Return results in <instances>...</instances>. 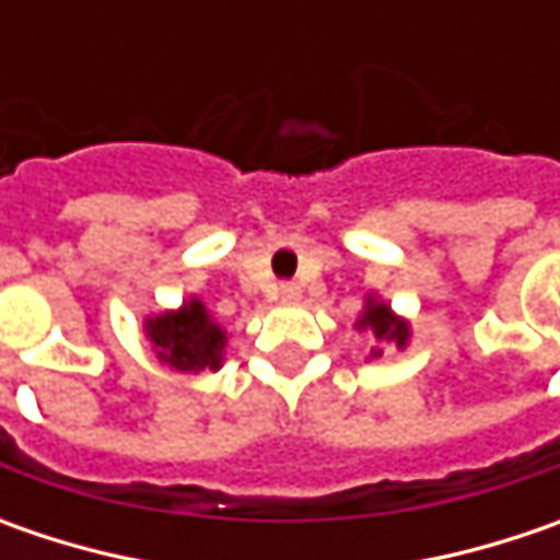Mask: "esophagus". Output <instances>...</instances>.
I'll return each mask as SVG.
<instances>
[{
	"instance_id": "1",
	"label": "esophagus",
	"mask_w": 560,
	"mask_h": 560,
	"mask_svg": "<svg viewBox=\"0 0 560 560\" xmlns=\"http://www.w3.org/2000/svg\"><path fill=\"white\" fill-rule=\"evenodd\" d=\"M277 295H280V302H295V299L302 295V290H299L295 283H280V290H277Z\"/></svg>"
}]
</instances>
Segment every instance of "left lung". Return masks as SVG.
<instances>
[{
	"mask_svg": "<svg viewBox=\"0 0 560 560\" xmlns=\"http://www.w3.org/2000/svg\"><path fill=\"white\" fill-rule=\"evenodd\" d=\"M355 330H371L376 342H393L396 349H405L411 339V324L405 317L393 312L389 302H383L380 295L368 292L361 317L355 320ZM371 355H383V349H371Z\"/></svg>",
	"mask_w": 560,
	"mask_h": 560,
	"instance_id": "left-lung-1",
	"label": "left lung"
}]
</instances>
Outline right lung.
<instances>
[{
	"instance_id": "1",
	"label": "right lung",
	"mask_w": 560,
	"mask_h": 560,
	"mask_svg": "<svg viewBox=\"0 0 560 560\" xmlns=\"http://www.w3.org/2000/svg\"><path fill=\"white\" fill-rule=\"evenodd\" d=\"M145 336L164 368L177 374L221 371L226 330L211 317L202 299H186L180 308L145 317Z\"/></svg>"
}]
</instances>
